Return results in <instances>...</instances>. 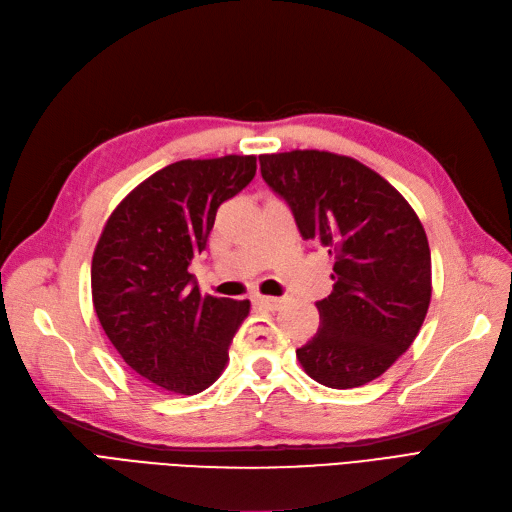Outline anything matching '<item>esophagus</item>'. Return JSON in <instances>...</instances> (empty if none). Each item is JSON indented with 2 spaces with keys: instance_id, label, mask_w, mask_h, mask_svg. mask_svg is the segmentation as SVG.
Returning <instances> with one entry per match:
<instances>
[{
  "instance_id": "1",
  "label": "esophagus",
  "mask_w": 512,
  "mask_h": 512,
  "mask_svg": "<svg viewBox=\"0 0 512 512\" xmlns=\"http://www.w3.org/2000/svg\"><path fill=\"white\" fill-rule=\"evenodd\" d=\"M252 302H254L256 306H260V309L277 311L285 300H283V298H275V296H260V294H256V296H252Z\"/></svg>"
}]
</instances>
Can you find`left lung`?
I'll return each mask as SVG.
<instances>
[{
  "instance_id": "1",
  "label": "left lung",
  "mask_w": 512,
  "mask_h": 512,
  "mask_svg": "<svg viewBox=\"0 0 512 512\" xmlns=\"http://www.w3.org/2000/svg\"><path fill=\"white\" fill-rule=\"evenodd\" d=\"M264 182L298 231L334 256V290L317 302L319 332L296 351L330 388L382 376L416 340L431 304V250L405 197L361 161L327 151L260 155Z\"/></svg>"
}]
</instances>
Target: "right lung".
Returning a JSON list of instances; mask_svg holds the SVG:
<instances>
[{"label":"right lung","mask_w":512,"mask_h":512,"mask_svg":"<svg viewBox=\"0 0 512 512\" xmlns=\"http://www.w3.org/2000/svg\"><path fill=\"white\" fill-rule=\"evenodd\" d=\"M254 174V155L170 163L119 203L96 243L92 302L102 330L136 374L170 393L214 384L250 313V300L201 294L189 264L220 203Z\"/></svg>","instance_id":"add662e5"}]
</instances>
